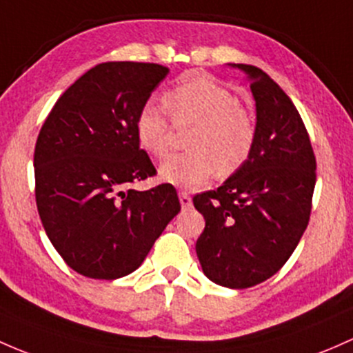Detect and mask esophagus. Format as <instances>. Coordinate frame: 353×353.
Returning a JSON list of instances; mask_svg holds the SVG:
<instances>
[{
  "label": "esophagus",
  "mask_w": 353,
  "mask_h": 353,
  "mask_svg": "<svg viewBox=\"0 0 353 353\" xmlns=\"http://www.w3.org/2000/svg\"><path fill=\"white\" fill-rule=\"evenodd\" d=\"M179 201H181V206H183V210H189V208L192 206L191 196H189L186 191H179Z\"/></svg>",
  "instance_id": "obj_1"
}]
</instances>
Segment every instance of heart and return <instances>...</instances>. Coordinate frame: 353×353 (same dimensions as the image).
<instances>
[{"label":"heart","instance_id":"b5f03b06","mask_svg":"<svg viewBox=\"0 0 353 353\" xmlns=\"http://www.w3.org/2000/svg\"><path fill=\"white\" fill-rule=\"evenodd\" d=\"M177 128L192 127L189 152L161 165V179L174 186L196 188L214 172L230 177L245 165L257 139L255 117L230 89L205 76H189L165 94ZM135 133L148 154L164 159L172 150L174 128L165 111L147 103L135 121Z\"/></svg>","mask_w":353,"mask_h":353}]
</instances>
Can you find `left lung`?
I'll return each instance as SVG.
<instances>
[{"instance_id":"left-lung-1","label":"left lung","mask_w":353,"mask_h":353,"mask_svg":"<svg viewBox=\"0 0 353 353\" xmlns=\"http://www.w3.org/2000/svg\"><path fill=\"white\" fill-rule=\"evenodd\" d=\"M228 65L250 83L257 139L239 172L192 198L206 221L196 254L208 279L245 289L272 277L298 247L310 221L316 161L301 117L279 84L255 65Z\"/></svg>"}]
</instances>
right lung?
Returning <instances> with one entry per match:
<instances>
[{"instance_id":"obj_1","label":"right lung","mask_w":353,"mask_h":353,"mask_svg":"<svg viewBox=\"0 0 353 353\" xmlns=\"http://www.w3.org/2000/svg\"><path fill=\"white\" fill-rule=\"evenodd\" d=\"M167 72L145 62L98 64L57 99L37 139L43 230L65 264L91 279L113 281L139 269L181 210L170 184L125 191L155 174L135 121Z\"/></svg>"}]
</instances>
